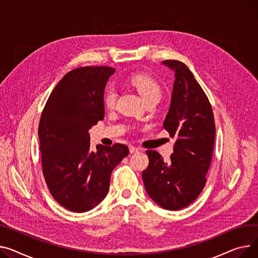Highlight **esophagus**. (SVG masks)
<instances>
[{
	"label": "esophagus",
	"mask_w": 258,
	"mask_h": 258,
	"mask_svg": "<svg viewBox=\"0 0 258 258\" xmlns=\"http://www.w3.org/2000/svg\"><path fill=\"white\" fill-rule=\"evenodd\" d=\"M130 152H131V153H137V152H139V148H137V147H135V146H130Z\"/></svg>",
	"instance_id": "esophagus-1"
}]
</instances>
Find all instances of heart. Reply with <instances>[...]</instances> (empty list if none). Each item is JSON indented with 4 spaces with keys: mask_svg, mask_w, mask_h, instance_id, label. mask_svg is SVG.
<instances>
[{
    "mask_svg": "<svg viewBox=\"0 0 258 258\" xmlns=\"http://www.w3.org/2000/svg\"><path fill=\"white\" fill-rule=\"evenodd\" d=\"M133 85L135 88L138 90L144 101H148L151 99H161L162 96V89L159 83L151 77L139 75L133 78L132 80ZM117 98V92L113 87H108L105 96H104V102L105 106L109 109L113 108L115 106Z\"/></svg>",
    "mask_w": 258,
    "mask_h": 258,
    "instance_id": "b5f03b06",
    "label": "heart"
}]
</instances>
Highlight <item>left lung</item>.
<instances>
[{
  "instance_id": "left-lung-1",
  "label": "left lung",
  "mask_w": 258,
  "mask_h": 258,
  "mask_svg": "<svg viewBox=\"0 0 258 258\" xmlns=\"http://www.w3.org/2000/svg\"><path fill=\"white\" fill-rule=\"evenodd\" d=\"M162 64L173 71L175 77L163 124L175 143L167 163L158 151H146L149 164L142 178L154 202L165 210L177 211L191 204L207 182L216 127L210 100L187 66L176 60Z\"/></svg>"
}]
</instances>
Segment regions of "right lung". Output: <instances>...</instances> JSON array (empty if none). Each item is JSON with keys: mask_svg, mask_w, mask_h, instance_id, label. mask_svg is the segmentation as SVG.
<instances>
[{"mask_svg": "<svg viewBox=\"0 0 258 258\" xmlns=\"http://www.w3.org/2000/svg\"><path fill=\"white\" fill-rule=\"evenodd\" d=\"M114 73L107 66L70 72L41 114L38 136L45 182L55 200L72 212H88L105 199L113 169L130 152L119 143L90 150L88 131L105 117L104 92Z\"/></svg>", "mask_w": 258, "mask_h": 258, "instance_id": "right-lung-1", "label": "right lung"}]
</instances>
